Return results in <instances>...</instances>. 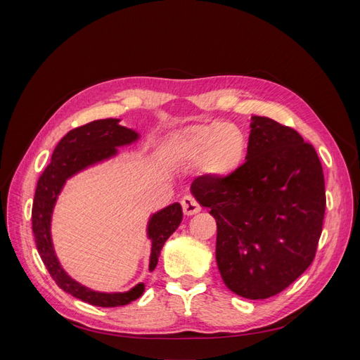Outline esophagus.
I'll return each instance as SVG.
<instances>
[{
	"instance_id": "obj_1",
	"label": "esophagus",
	"mask_w": 360,
	"mask_h": 360,
	"mask_svg": "<svg viewBox=\"0 0 360 360\" xmlns=\"http://www.w3.org/2000/svg\"><path fill=\"white\" fill-rule=\"evenodd\" d=\"M181 207H183V213L188 216H192L201 210V205L198 204L197 200L192 197V195H186V197H183Z\"/></svg>"
}]
</instances>
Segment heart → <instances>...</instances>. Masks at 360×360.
<instances>
[{
  "label": "heart",
  "instance_id": "heart-1",
  "mask_svg": "<svg viewBox=\"0 0 360 360\" xmlns=\"http://www.w3.org/2000/svg\"><path fill=\"white\" fill-rule=\"evenodd\" d=\"M174 147L181 160L200 162L204 174L219 179L242 165L248 139L238 126L213 122L183 129Z\"/></svg>",
  "mask_w": 360,
  "mask_h": 360
}]
</instances>
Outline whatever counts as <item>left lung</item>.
<instances>
[{
    "label": "left lung",
    "mask_w": 360,
    "mask_h": 360,
    "mask_svg": "<svg viewBox=\"0 0 360 360\" xmlns=\"http://www.w3.org/2000/svg\"><path fill=\"white\" fill-rule=\"evenodd\" d=\"M191 191L216 219L217 267L233 292L271 297L311 266L323 230L324 176L297 130L252 117L246 160L226 177H197Z\"/></svg>",
    "instance_id": "1"
}]
</instances>
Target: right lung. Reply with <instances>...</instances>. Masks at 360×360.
<instances>
[{
    "mask_svg": "<svg viewBox=\"0 0 360 360\" xmlns=\"http://www.w3.org/2000/svg\"><path fill=\"white\" fill-rule=\"evenodd\" d=\"M138 138L134 130L118 124L117 118L94 120L91 123L72 129L61 138L52 153V160L39 177L32 202L31 221L32 233L43 264L57 285L73 297L81 299L94 307L114 308L123 307L143 296L144 284H138L127 292H97L82 287L73 281L58 263L51 242V214L57 195L66 179L75 172L115 155V147L130 144ZM183 212L179 202L168 205L167 209L153 214L148 224V237L151 238L150 270H155L159 261L162 246L167 238L177 230L181 222Z\"/></svg>",
    "mask_w": 360,
    "mask_h": 360,
    "instance_id": "obj_1",
    "label": "right lung"
}]
</instances>
